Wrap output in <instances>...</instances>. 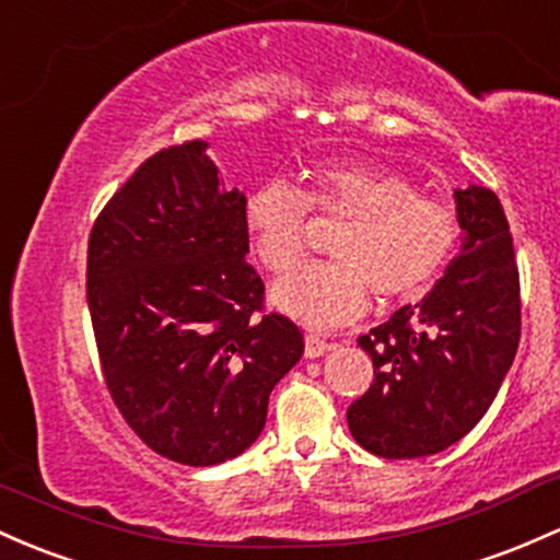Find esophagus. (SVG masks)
<instances>
[{
	"mask_svg": "<svg viewBox=\"0 0 560 560\" xmlns=\"http://www.w3.org/2000/svg\"><path fill=\"white\" fill-rule=\"evenodd\" d=\"M330 350V345L326 339H320V336L317 334H306V345H304V354L310 360H315V358H323V354H326Z\"/></svg>",
	"mask_w": 560,
	"mask_h": 560,
	"instance_id": "34e87169",
	"label": "esophagus"
}]
</instances>
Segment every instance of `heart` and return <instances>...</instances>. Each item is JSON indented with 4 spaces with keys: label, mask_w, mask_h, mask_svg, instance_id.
<instances>
[{
    "label": "heart",
    "mask_w": 560,
    "mask_h": 560,
    "mask_svg": "<svg viewBox=\"0 0 560 560\" xmlns=\"http://www.w3.org/2000/svg\"><path fill=\"white\" fill-rule=\"evenodd\" d=\"M310 206L347 215L336 261L304 264L272 288V304L304 326L330 328L352 320L378 296H408L424 288L448 261L459 221L446 200L413 191L398 173L360 165H328L312 173L310 191L269 182L248 197L245 221L258 261L288 272L306 248Z\"/></svg>",
    "instance_id": "heart-1"
}]
</instances>
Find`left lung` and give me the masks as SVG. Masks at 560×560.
Masks as SVG:
<instances>
[{"mask_svg":"<svg viewBox=\"0 0 560 560\" xmlns=\"http://www.w3.org/2000/svg\"><path fill=\"white\" fill-rule=\"evenodd\" d=\"M454 202L462 245L443 278L358 339L374 384L347 408V424L384 459L430 456L465 438L518 350V267L502 202L478 184L454 189Z\"/></svg>","mask_w":560,"mask_h":560,"instance_id":"left-lung-1","label":"left lung"}]
</instances>
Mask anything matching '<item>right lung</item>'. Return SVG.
I'll return each mask as SVG.
<instances>
[{"mask_svg": "<svg viewBox=\"0 0 560 560\" xmlns=\"http://www.w3.org/2000/svg\"><path fill=\"white\" fill-rule=\"evenodd\" d=\"M245 256V195L221 186L206 141L149 158L90 232L106 387L149 448L189 467L250 448L269 393L304 354L302 330L261 315L264 282Z\"/></svg>", "mask_w": 560, "mask_h": 560, "instance_id": "add662e5", "label": "right lung"}]
</instances>
